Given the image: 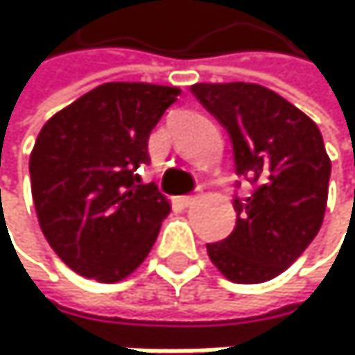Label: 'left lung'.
I'll list each match as a JSON object with an SVG mask.
<instances>
[{
    "instance_id": "left-lung-1",
    "label": "left lung",
    "mask_w": 355,
    "mask_h": 355,
    "mask_svg": "<svg viewBox=\"0 0 355 355\" xmlns=\"http://www.w3.org/2000/svg\"><path fill=\"white\" fill-rule=\"evenodd\" d=\"M179 93L166 85L106 83L37 134L29 155L37 223L80 277L123 281L155 245L172 207L140 170L151 164L148 136Z\"/></svg>"
}]
</instances>
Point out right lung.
<instances>
[{
    "mask_svg": "<svg viewBox=\"0 0 355 355\" xmlns=\"http://www.w3.org/2000/svg\"><path fill=\"white\" fill-rule=\"evenodd\" d=\"M227 130L236 174L251 191L234 200L236 227L207 245L211 262L234 283H264L288 270L322 227L330 157L313 121L279 93L253 83L193 87Z\"/></svg>",
    "mask_w": 355,
    "mask_h": 355,
    "instance_id": "right-lung-1",
    "label": "right lung"
}]
</instances>
